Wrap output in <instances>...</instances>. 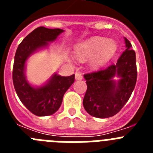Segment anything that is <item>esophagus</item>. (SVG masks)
Masks as SVG:
<instances>
[{"instance_id": "34e87169", "label": "esophagus", "mask_w": 153, "mask_h": 153, "mask_svg": "<svg viewBox=\"0 0 153 153\" xmlns=\"http://www.w3.org/2000/svg\"><path fill=\"white\" fill-rule=\"evenodd\" d=\"M75 79H76V80H80V79H83V75H82L80 73H76Z\"/></svg>"}]
</instances>
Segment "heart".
Returning a JSON list of instances; mask_svg holds the SVG:
<instances>
[{"instance_id":"heart-1","label":"heart","mask_w":153,"mask_h":153,"mask_svg":"<svg viewBox=\"0 0 153 153\" xmlns=\"http://www.w3.org/2000/svg\"><path fill=\"white\" fill-rule=\"evenodd\" d=\"M116 51L115 42L101 36H93L75 46L76 56L80 60L91 57L90 65L94 68L103 67L111 60Z\"/></svg>"}]
</instances>
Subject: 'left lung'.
I'll list each match as a JSON object with an SVG mask.
<instances>
[{"label": "left lung", "mask_w": 153, "mask_h": 153, "mask_svg": "<svg viewBox=\"0 0 153 153\" xmlns=\"http://www.w3.org/2000/svg\"><path fill=\"white\" fill-rule=\"evenodd\" d=\"M126 51L116 64L97 72L84 74L87 90L83 106L90 115L97 118H109L121 110L129 100L137 79L136 53L125 37ZM120 79L115 81L113 78Z\"/></svg>", "instance_id": "8db88e82"}]
</instances>
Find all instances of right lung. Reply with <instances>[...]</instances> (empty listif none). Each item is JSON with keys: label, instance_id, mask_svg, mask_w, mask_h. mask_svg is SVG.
I'll return each mask as SVG.
<instances>
[{"label": "right lung", "instance_id": "obj_1", "mask_svg": "<svg viewBox=\"0 0 153 153\" xmlns=\"http://www.w3.org/2000/svg\"><path fill=\"white\" fill-rule=\"evenodd\" d=\"M63 30L37 27L22 40L16 51L13 62V83L20 100L33 114L45 117L57 111L64 93L74 83L75 75L61 76L56 74L44 86L33 87L26 79L25 63L27 58L38 49L54 41Z\"/></svg>", "mask_w": 153, "mask_h": 153}]
</instances>
